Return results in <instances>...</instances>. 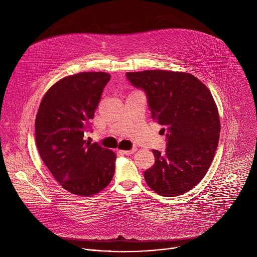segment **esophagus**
I'll return each mask as SVG.
<instances>
[{
    "mask_svg": "<svg viewBox=\"0 0 257 257\" xmlns=\"http://www.w3.org/2000/svg\"><path fill=\"white\" fill-rule=\"evenodd\" d=\"M136 151H137V149H136V148H134V149H132V150H130V151H122V152H121V154L126 155V156H130V155L134 154Z\"/></svg>",
    "mask_w": 257,
    "mask_h": 257,
    "instance_id": "34e87169",
    "label": "esophagus"
}]
</instances>
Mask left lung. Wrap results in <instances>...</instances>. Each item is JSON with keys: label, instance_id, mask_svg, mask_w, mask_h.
<instances>
[{"label": "left lung", "instance_id": "left-lung-1", "mask_svg": "<svg viewBox=\"0 0 257 257\" xmlns=\"http://www.w3.org/2000/svg\"><path fill=\"white\" fill-rule=\"evenodd\" d=\"M130 83L142 89L154 121L163 125L167 149L154 150L155 165L144 172L150 188L163 196L191 190L213 160L221 124L208 88L184 72L149 70L128 72Z\"/></svg>", "mask_w": 257, "mask_h": 257}]
</instances>
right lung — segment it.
<instances>
[{
    "label": "right lung",
    "mask_w": 257,
    "mask_h": 257,
    "mask_svg": "<svg viewBox=\"0 0 257 257\" xmlns=\"http://www.w3.org/2000/svg\"><path fill=\"white\" fill-rule=\"evenodd\" d=\"M109 79L103 72L65 77L47 91L36 115L40 156L60 185L73 194L98 193L115 173V153L84 139Z\"/></svg>",
    "instance_id": "obj_1"
}]
</instances>
